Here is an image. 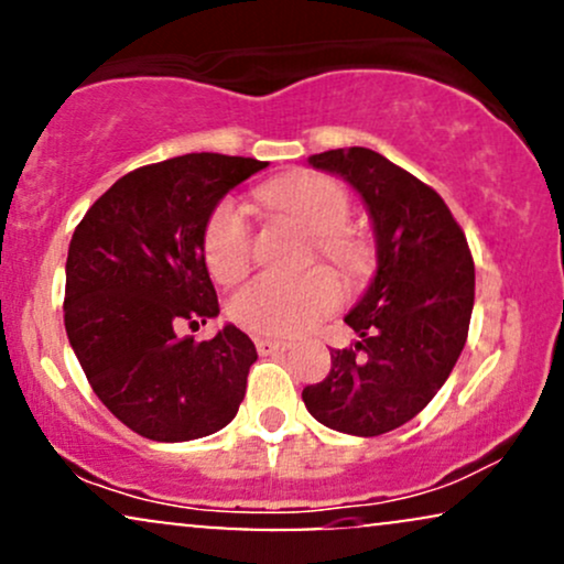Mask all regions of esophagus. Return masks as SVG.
Returning a JSON list of instances; mask_svg holds the SVG:
<instances>
[{"mask_svg":"<svg viewBox=\"0 0 564 564\" xmlns=\"http://www.w3.org/2000/svg\"><path fill=\"white\" fill-rule=\"evenodd\" d=\"M254 345H257V352H260L262 358H268V355H275V352H283V349H289L286 341L264 339V336H257V339H254Z\"/></svg>","mask_w":564,"mask_h":564,"instance_id":"obj_1","label":"esophagus"}]
</instances>
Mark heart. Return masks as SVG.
<instances>
[{
	"instance_id": "heart-1",
	"label": "heart",
	"mask_w": 564,
	"mask_h": 564,
	"mask_svg": "<svg viewBox=\"0 0 564 564\" xmlns=\"http://www.w3.org/2000/svg\"><path fill=\"white\" fill-rule=\"evenodd\" d=\"M262 200L275 212L313 232L315 249L347 273H358L368 262V246L347 228L349 196L326 174L300 172L278 180L262 191ZM200 254L209 273L223 283L238 281L249 268L251 230L243 209L232 198L219 200L200 232ZM345 302V286L332 270L318 268L296 278L257 275L230 296V318L246 332L262 336H294Z\"/></svg>"
}]
</instances>
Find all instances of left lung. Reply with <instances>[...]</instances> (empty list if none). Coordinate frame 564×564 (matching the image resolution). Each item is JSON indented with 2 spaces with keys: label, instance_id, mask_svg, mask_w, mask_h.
<instances>
[{
  "label": "left lung",
  "instance_id": "1",
  "mask_svg": "<svg viewBox=\"0 0 564 564\" xmlns=\"http://www.w3.org/2000/svg\"><path fill=\"white\" fill-rule=\"evenodd\" d=\"M364 198L377 238V273L345 323L355 347L332 349V371L302 390L328 430L377 437L411 422L451 377L467 341L475 262L445 200L371 148L307 159Z\"/></svg>",
  "mask_w": 564,
  "mask_h": 564
}]
</instances>
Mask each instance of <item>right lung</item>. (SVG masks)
<instances>
[{
    "label": "right lung",
    "mask_w": 564,
    "mask_h": 564,
    "mask_svg": "<svg viewBox=\"0 0 564 564\" xmlns=\"http://www.w3.org/2000/svg\"><path fill=\"white\" fill-rule=\"evenodd\" d=\"M268 161L185 153L124 174L89 206L66 262V334L102 405L138 435L185 443L236 419L254 341L225 326L215 339L177 336L217 318L200 254L206 217Z\"/></svg>",
    "instance_id": "right-lung-1"
}]
</instances>
